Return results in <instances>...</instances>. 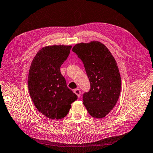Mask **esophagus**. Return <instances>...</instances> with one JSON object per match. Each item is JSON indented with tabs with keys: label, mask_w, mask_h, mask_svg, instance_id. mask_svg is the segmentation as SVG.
Returning <instances> with one entry per match:
<instances>
[{
	"label": "esophagus",
	"mask_w": 153,
	"mask_h": 153,
	"mask_svg": "<svg viewBox=\"0 0 153 153\" xmlns=\"http://www.w3.org/2000/svg\"><path fill=\"white\" fill-rule=\"evenodd\" d=\"M74 92L78 96V97H80V90L79 89H75L74 90Z\"/></svg>",
	"instance_id": "34e87169"
}]
</instances>
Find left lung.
<instances>
[{"label":"left lung","instance_id":"1","mask_svg":"<svg viewBox=\"0 0 153 153\" xmlns=\"http://www.w3.org/2000/svg\"><path fill=\"white\" fill-rule=\"evenodd\" d=\"M72 50L82 61L90 82L83 95V103L91 117L102 118L110 113L119 98L121 78L114 57L99 41L81 42Z\"/></svg>","mask_w":153,"mask_h":153}]
</instances>
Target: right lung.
Instances as JSON below:
<instances>
[{"label":"right lung","mask_w":153,"mask_h":153,"mask_svg":"<svg viewBox=\"0 0 153 153\" xmlns=\"http://www.w3.org/2000/svg\"><path fill=\"white\" fill-rule=\"evenodd\" d=\"M72 46L43 47L30 67L28 88L37 109L50 119H61L68 114L77 96L68 88L60 67L67 59Z\"/></svg>","instance_id":"add662e5"}]
</instances>
